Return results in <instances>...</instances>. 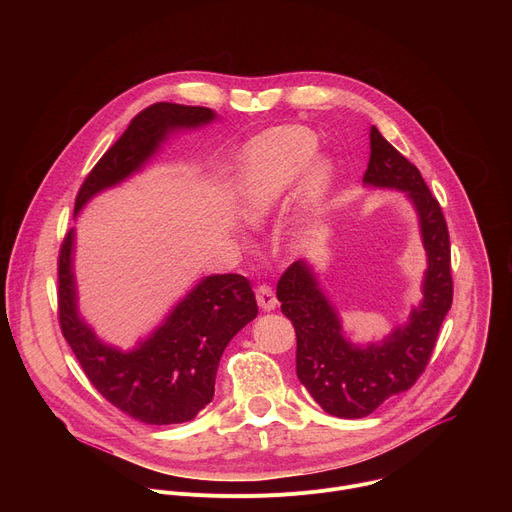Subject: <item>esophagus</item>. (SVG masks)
<instances>
[{
  "mask_svg": "<svg viewBox=\"0 0 512 512\" xmlns=\"http://www.w3.org/2000/svg\"><path fill=\"white\" fill-rule=\"evenodd\" d=\"M257 304L263 312H271L277 308V298L273 294V289L269 285H259L257 287Z\"/></svg>",
  "mask_w": 512,
  "mask_h": 512,
  "instance_id": "esophagus-1",
  "label": "esophagus"
}]
</instances>
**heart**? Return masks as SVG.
Returning a JSON list of instances; mask_svg holds the SVG:
<instances>
[{
	"instance_id": "obj_1",
	"label": "heart",
	"mask_w": 512,
	"mask_h": 512,
	"mask_svg": "<svg viewBox=\"0 0 512 512\" xmlns=\"http://www.w3.org/2000/svg\"><path fill=\"white\" fill-rule=\"evenodd\" d=\"M316 152V135L300 125L269 131L249 143L235 172V204L243 221L253 227L263 225L300 177L298 221L318 212L334 188L336 162Z\"/></svg>"
}]
</instances>
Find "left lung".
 <instances>
[{"instance_id": "8db88e82", "label": "left lung", "mask_w": 512, "mask_h": 512, "mask_svg": "<svg viewBox=\"0 0 512 512\" xmlns=\"http://www.w3.org/2000/svg\"><path fill=\"white\" fill-rule=\"evenodd\" d=\"M362 184L399 190L413 204L419 221L427 269L421 302L405 324L383 340L356 344L342 328L340 314L320 285L314 265L296 261L277 283L281 312L296 328V371L300 383L330 415L360 419L389 397L415 385L452 308L450 235L440 204L431 196L419 170L371 127V160Z\"/></svg>"}]
</instances>
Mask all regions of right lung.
Masks as SVG:
<instances>
[{
	"instance_id": "obj_1",
	"label": "right lung",
	"mask_w": 512,
	"mask_h": 512,
	"mask_svg": "<svg viewBox=\"0 0 512 512\" xmlns=\"http://www.w3.org/2000/svg\"><path fill=\"white\" fill-rule=\"evenodd\" d=\"M216 119L206 107L156 103L143 109L87 176L77 194L75 216L97 194L139 174L168 137ZM75 247L77 231L70 229L58 257V320L93 387L111 405L148 425L194 419L214 397L218 362L227 344L257 316L249 281L237 273L202 277L160 326L123 350L103 342L79 310Z\"/></svg>"
}]
</instances>
